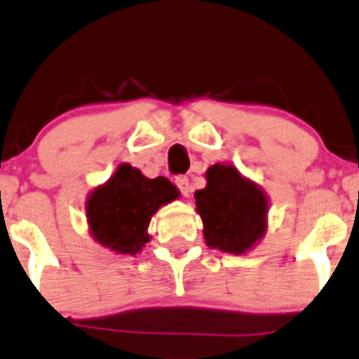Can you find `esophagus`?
<instances>
[{
  "instance_id": "obj_1",
  "label": "esophagus",
  "mask_w": 359,
  "mask_h": 359,
  "mask_svg": "<svg viewBox=\"0 0 359 359\" xmlns=\"http://www.w3.org/2000/svg\"><path fill=\"white\" fill-rule=\"evenodd\" d=\"M175 184H177V187H179L180 193H182V196H189L191 191H193V187H191V184H189V179H187L186 175L177 177Z\"/></svg>"
}]
</instances>
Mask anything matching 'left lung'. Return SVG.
<instances>
[{"instance_id":"obj_1","label":"left lung","mask_w":359,"mask_h":359,"mask_svg":"<svg viewBox=\"0 0 359 359\" xmlns=\"http://www.w3.org/2000/svg\"><path fill=\"white\" fill-rule=\"evenodd\" d=\"M194 198L205 240L212 249L242 254L266 229V198L231 165L210 166L207 187L196 191Z\"/></svg>"}]
</instances>
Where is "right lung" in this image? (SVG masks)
Returning <instances> with one entry per match:
<instances>
[{
  "instance_id": "1",
  "label": "right lung",
  "mask_w": 359,
  "mask_h": 359,
  "mask_svg": "<svg viewBox=\"0 0 359 359\" xmlns=\"http://www.w3.org/2000/svg\"><path fill=\"white\" fill-rule=\"evenodd\" d=\"M177 196V187L165 177L147 179L140 170L121 165L116 175L89 198L87 217L93 236L117 252L137 254L149 242L152 215Z\"/></svg>"
}]
</instances>
